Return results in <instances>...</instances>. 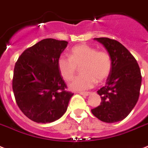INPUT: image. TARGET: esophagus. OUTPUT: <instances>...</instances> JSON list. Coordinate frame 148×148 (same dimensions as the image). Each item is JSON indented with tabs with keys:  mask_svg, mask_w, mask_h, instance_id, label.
Wrapping results in <instances>:
<instances>
[{
	"mask_svg": "<svg viewBox=\"0 0 148 148\" xmlns=\"http://www.w3.org/2000/svg\"><path fill=\"white\" fill-rule=\"evenodd\" d=\"M79 94L81 95H83V96H88V95H90L91 93L90 92H80Z\"/></svg>",
	"mask_w": 148,
	"mask_h": 148,
	"instance_id": "34e87169",
	"label": "esophagus"
}]
</instances>
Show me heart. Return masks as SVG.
<instances>
[{"label": "heart", "mask_w": 148, "mask_h": 148, "mask_svg": "<svg viewBox=\"0 0 148 148\" xmlns=\"http://www.w3.org/2000/svg\"><path fill=\"white\" fill-rule=\"evenodd\" d=\"M58 71L65 81L71 80L81 67V75L70 84L73 90H85L93 88L97 82H103L109 76L112 68L110 53L98 51L95 47L81 45L73 47L70 57L60 55L58 60Z\"/></svg>", "instance_id": "heart-1"}]
</instances>
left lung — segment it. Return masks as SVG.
<instances>
[{
	"label": "left lung",
	"instance_id": "obj_1",
	"mask_svg": "<svg viewBox=\"0 0 148 148\" xmlns=\"http://www.w3.org/2000/svg\"><path fill=\"white\" fill-rule=\"evenodd\" d=\"M110 53L112 68L105 86L97 90L101 102L91 110L95 117L106 123L122 121L138 102L141 85V74L137 60L117 40L95 38Z\"/></svg>",
	"mask_w": 148,
	"mask_h": 148
}]
</instances>
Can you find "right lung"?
<instances>
[{"label": "right lung", "instance_id": "obj_1", "mask_svg": "<svg viewBox=\"0 0 148 148\" xmlns=\"http://www.w3.org/2000/svg\"><path fill=\"white\" fill-rule=\"evenodd\" d=\"M68 42L47 38L27 48L15 64L12 88L22 112L37 123L55 121L66 112L71 97L58 71V60Z\"/></svg>", "mask_w": 148, "mask_h": 148}]
</instances>
